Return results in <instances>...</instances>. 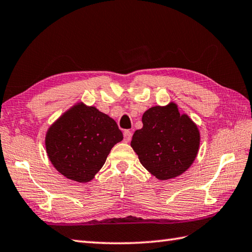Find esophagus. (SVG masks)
<instances>
[{
	"label": "esophagus",
	"instance_id": "esophagus-1",
	"mask_svg": "<svg viewBox=\"0 0 252 252\" xmlns=\"http://www.w3.org/2000/svg\"><path fill=\"white\" fill-rule=\"evenodd\" d=\"M131 136H132V132H131L130 130H125V131H124V140H125L126 142L130 141Z\"/></svg>",
	"mask_w": 252,
	"mask_h": 252
}]
</instances>
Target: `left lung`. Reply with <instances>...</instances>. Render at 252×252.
<instances>
[{
	"label": "left lung",
	"instance_id": "1",
	"mask_svg": "<svg viewBox=\"0 0 252 252\" xmlns=\"http://www.w3.org/2000/svg\"><path fill=\"white\" fill-rule=\"evenodd\" d=\"M141 121L144 126L134 132L130 146L151 174L169 180L191 167L198 153L200 131L187 114H180L177 104L150 107Z\"/></svg>",
	"mask_w": 252,
	"mask_h": 252
}]
</instances>
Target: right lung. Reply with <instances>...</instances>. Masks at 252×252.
I'll return each instance as SVG.
<instances>
[{"label":"right lung","instance_id":"obj_1","mask_svg":"<svg viewBox=\"0 0 252 252\" xmlns=\"http://www.w3.org/2000/svg\"><path fill=\"white\" fill-rule=\"evenodd\" d=\"M122 140L123 132L113 118L96 107L78 103L49 127L45 144L49 160L61 174L85 183Z\"/></svg>","mask_w":252,"mask_h":252}]
</instances>
